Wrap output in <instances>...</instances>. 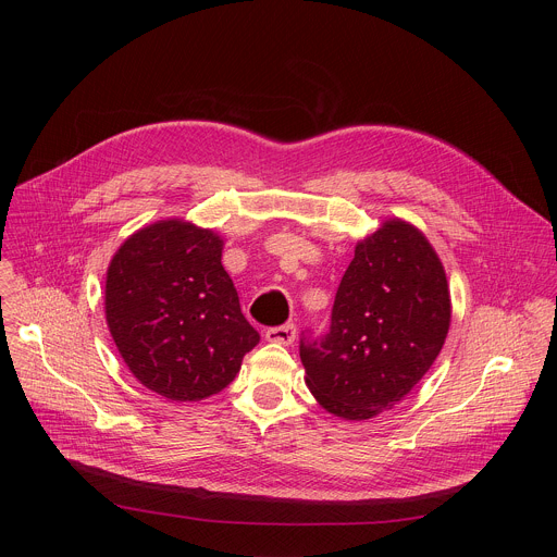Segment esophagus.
Returning a JSON list of instances; mask_svg holds the SVG:
<instances>
[{
    "instance_id": "obj_1",
    "label": "esophagus",
    "mask_w": 557,
    "mask_h": 557,
    "mask_svg": "<svg viewBox=\"0 0 557 557\" xmlns=\"http://www.w3.org/2000/svg\"><path fill=\"white\" fill-rule=\"evenodd\" d=\"M295 326L293 324H284L277 329H269L267 331V342L271 344H282V346H290L295 342Z\"/></svg>"
}]
</instances>
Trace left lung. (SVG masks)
I'll return each mask as SVG.
<instances>
[{
    "mask_svg": "<svg viewBox=\"0 0 557 557\" xmlns=\"http://www.w3.org/2000/svg\"><path fill=\"white\" fill-rule=\"evenodd\" d=\"M451 322L449 284L425 233L387 218L355 247L331 333L304 339L306 385L326 412L368 421L404 401L436 361Z\"/></svg>",
    "mask_w": 557,
    "mask_h": 557,
    "instance_id": "8db88e82",
    "label": "left lung"
}]
</instances>
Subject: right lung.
<instances>
[{
    "label": "right lung",
    "instance_id": "1",
    "mask_svg": "<svg viewBox=\"0 0 557 557\" xmlns=\"http://www.w3.org/2000/svg\"><path fill=\"white\" fill-rule=\"evenodd\" d=\"M224 240L183 218L156 220L116 249L106 322L129 372L170 401L222 392L260 342L222 267Z\"/></svg>",
    "mask_w": 557,
    "mask_h": 557
}]
</instances>
